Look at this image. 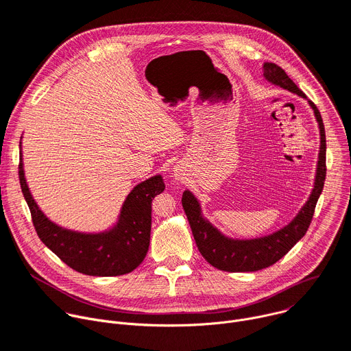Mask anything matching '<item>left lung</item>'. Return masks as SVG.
I'll return each instance as SVG.
<instances>
[{
	"label": "left lung",
	"instance_id": "left-lung-1",
	"mask_svg": "<svg viewBox=\"0 0 351 351\" xmlns=\"http://www.w3.org/2000/svg\"><path fill=\"white\" fill-rule=\"evenodd\" d=\"M263 75L266 80L291 93L306 97L301 89L290 80L287 73L274 62L263 64ZM321 131V150L315 177V185L309 199L301 208L300 213L283 228L274 234L254 240H231L220 232L202 217L197 198L189 191L182 193V208L188 217L193 239L201 255L215 267L224 271H256L282 259L297 243L304 237L311 220H313L318 198L324 189L326 177V136L319 110L309 100Z\"/></svg>",
	"mask_w": 351,
	"mask_h": 351
}]
</instances>
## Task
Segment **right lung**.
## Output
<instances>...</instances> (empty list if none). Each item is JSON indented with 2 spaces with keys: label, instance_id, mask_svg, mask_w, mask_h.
I'll use <instances>...</instances> for the list:
<instances>
[{
  "label": "right lung",
  "instance_id": "right-lung-1",
  "mask_svg": "<svg viewBox=\"0 0 351 351\" xmlns=\"http://www.w3.org/2000/svg\"><path fill=\"white\" fill-rule=\"evenodd\" d=\"M18 174L38 239L69 267L89 276H120L142 263L150 243L152 199L165 191L160 176L131 191L114 228L100 234H82L54 224L38 209L25 180L22 152Z\"/></svg>",
  "mask_w": 351,
  "mask_h": 351
}]
</instances>
